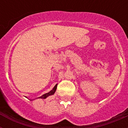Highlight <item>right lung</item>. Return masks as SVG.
Here are the masks:
<instances>
[{"instance_id":"add662e5","label":"right lung","mask_w":128,"mask_h":128,"mask_svg":"<svg viewBox=\"0 0 128 128\" xmlns=\"http://www.w3.org/2000/svg\"><path fill=\"white\" fill-rule=\"evenodd\" d=\"M57 85L58 84H56V85L54 86V87L53 88V89L52 90H50L49 92H48V93L47 94H44L43 96H42L41 97H39V98H41V99H46V98H47V97H48V96H51V95H53L54 93H55V92H56V88H57Z\"/></svg>"}]
</instances>
